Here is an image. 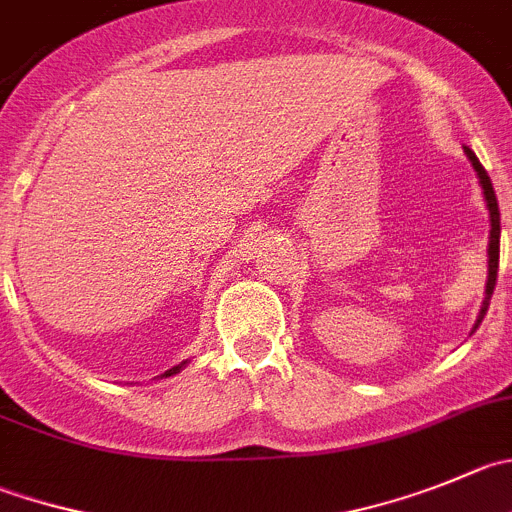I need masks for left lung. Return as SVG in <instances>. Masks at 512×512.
<instances>
[{
    "label": "left lung",
    "instance_id": "8db88e82",
    "mask_svg": "<svg viewBox=\"0 0 512 512\" xmlns=\"http://www.w3.org/2000/svg\"><path fill=\"white\" fill-rule=\"evenodd\" d=\"M467 158H470L472 168H475V173H478L480 178V186H483V193H485V203H488V211H490V243H488V286H485V301L483 306H480V316L478 321H475V329L480 326V321L485 319V311H488L490 306V296H493L495 291V281H498V261H500V208H498V198H495V191H493V183H490V175L485 173V168L480 165V160L475 158V153H472L470 148H465Z\"/></svg>",
    "mask_w": 512,
    "mask_h": 512
}]
</instances>
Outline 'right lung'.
I'll use <instances>...</instances> for the list:
<instances>
[{"label": "right lung", "mask_w": 512, "mask_h": 512, "mask_svg": "<svg viewBox=\"0 0 512 512\" xmlns=\"http://www.w3.org/2000/svg\"><path fill=\"white\" fill-rule=\"evenodd\" d=\"M183 364H186V362H183ZM183 364H175V367H173V369H168V372H165V377H170V374H175V372H178V369H180V367H183Z\"/></svg>", "instance_id": "right-lung-1"}]
</instances>
